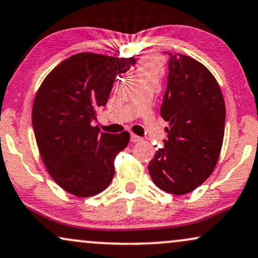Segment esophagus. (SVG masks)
Returning a JSON list of instances; mask_svg holds the SVG:
<instances>
[{
    "label": "esophagus",
    "instance_id": "34e87169",
    "mask_svg": "<svg viewBox=\"0 0 258 258\" xmlns=\"http://www.w3.org/2000/svg\"><path fill=\"white\" fill-rule=\"evenodd\" d=\"M142 141H143V139L141 137H138V136L135 135V133H131V142L132 143H139Z\"/></svg>",
    "mask_w": 258,
    "mask_h": 258
}]
</instances>
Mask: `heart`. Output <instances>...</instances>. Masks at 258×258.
Wrapping results in <instances>:
<instances>
[{
	"mask_svg": "<svg viewBox=\"0 0 258 258\" xmlns=\"http://www.w3.org/2000/svg\"><path fill=\"white\" fill-rule=\"evenodd\" d=\"M163 71V61L156 55H148L142 57L137 63V73L141 80L159 78Z\"/></svg>",
	"mask_w": 258,
	"mask_h": 258,
	"instance_id": "heart-1",
	"label": "heart"
}]
</instances>
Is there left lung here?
<instances>
[{"label": "left lung", "instance_id": "left-lung-1", "mask_svg": "<svg viewBox=\"0 0 258 258\" xmlns=\"http://www.w3.org/2000/svg\"><path fill=\"white\" fill-rule=\"evenodd\" d=\"M168 83L161 116L169 123L164 148L148 169L154 184L173 195L194 191L218 163L226 107L215 77L195 58L168 52Z\"/></svg>", "mask_w": 258, "mask_h": 258}]
</instances>
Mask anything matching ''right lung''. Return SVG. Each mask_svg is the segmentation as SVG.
<instances>
[{
	"mask_svg": "<svg viewBox=\"0 0 258 258\" xmlns=\"http://www.w3.org/2000/svg\"><path fill=\"white\" fill-rule=\"evenodd\" d=\"M136 63L133 57L80 52L62 61L37 91L32 126L40 157L54 181L77 197H91L110 184L114 160L130 133L99 132L92 125L114 80Z\"/></svg>",
	"mask_w": 258,
	"mask_h": 258,
	"instance_id": "obj_1",
	"label": "right lung"
}]
</instances>
